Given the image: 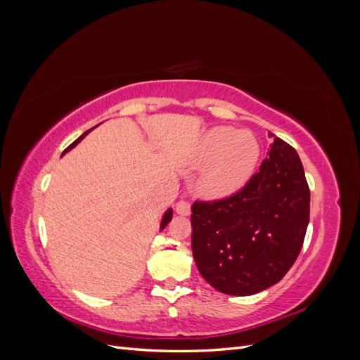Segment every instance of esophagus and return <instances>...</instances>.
Here are the masks:
<instances>
[{"label":"esophagus","instance_id":"esophagus-1","mask_svg":"<svg viewBox=\"0 0 360 360\" xmlns=\"http://www.w3.org/2000/svg\"><path fill=\"white\" fill-rule=\"evenodd\" d=\"M176 212L181 216L191 214V204L188 201H179L176 205Z\"/></svg>","mask_w":360,"mask_h":360}]
</instances>
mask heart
I'll return each instance as SVG.
<instances>
[{"mask_svg":"<svg viewBox=\"0 0 360 360\" xmlns=\"http://www.w3.org/2000/svg\"><path fill=\"white\" fill-rule=\"evenodd\" d=\"M261 156L257 136L249 130L217 126L200 141L195 160L205 165L200 189L210 198H225L240 191L254 176Z\"/></svg>","mask_w":360,"mask_h":360,"instance_id":"heart-1","label":"heart"}]
</instances>
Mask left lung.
Listing matches in <instances>:
<instances>
[{
  "instance_id": "obj_1",
  "label": "left lung",
  "mask_w": 360,
  "mask_h": 360,
  "mask_svg": "<svg viewBox=\"0 0 360 360\" xmlns=\"http://www.w3.org/2000/svg\"><path fill=\"white\" fill-rule=\"evenodd\" d=\"M274 136L267 158L226 198L192 205V252L217 291L250 296L275 285L294 264L309 222V186L297 151Z\"/></svg>"
}]
</instances>
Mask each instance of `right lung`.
<instances>
[{
    "mask_svg": "<svg viewBox=\"0 0 360 360\" xmlns=\"http://www.w3.org/2000/svg\"><path fill=\"white\" fill-rule=\"evenodd\" d=\"M90 130H91V129H90ZM90 130H86V132H85V134H84V135H81V136H79V138H78V139H76V141H73V143H72V144H70V146H69V147H68V148H66V150H64V153H66V151H69V150H70V148H73V147H75V146H76V144H78V143H79V141H81V139H82V138H84V136H85V135H86V134H89V132H90ZM64 153H63V155H64ZM171 217H172V210H171V209H169V210H168V212H167V213H165V214H163V217H162V224H160V230H163V228H165V226H167V225H168V222H169V221H171Z\"/></svg>",
    "mask_w": 360,
    "mask_h": 360,
    "instance_id": "right-lung-1",
    "label": "right lung"
}]
</instances>
